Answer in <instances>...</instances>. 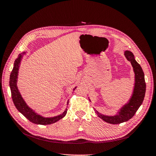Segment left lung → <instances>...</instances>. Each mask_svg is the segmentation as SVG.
Returning <instances> with one entry per match:
<instances>
[{
	"instance_id": "obj_1",
	"label": "left lung",
	"mask_w": 156,
	"mask_h": 156,
	"mask_svg": "<svg viewBox=\"0 0 156 156\" xmlns=\"http://www.w3.org/2000/svg\"><path fill=\"white\" fill-rule=\"evenodd\" d=\"M124 55L127 60L131 62L135 73V86L132 96L129 102L122 107L118 114L115 116H107L100 114L95 110L97 115L103 120L112 124H118L128 121L142 105L146 92V83L144 74L142 68L135 59L133 54L129 51H126Z\"/></svg>"
}]
</instances>
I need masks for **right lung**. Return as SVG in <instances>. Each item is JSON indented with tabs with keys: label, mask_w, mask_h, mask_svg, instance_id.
<instances>
[{
	"label": "right lung",
	"mask_w": 156,
	"mask_h": 156,
	"mask_svg": "<svg viewBox=\"0 0 156 156\" xmlns=\"http://www.w3.org/2000/svg\"><path fill=\"white\" fill-rule=\"evenodd\" d=\"M25 53L24 52V53L18 55V57L16 59L15 62H14L13 68L10 77V87L11 90L12 98L14 105H15L17 109L20 111L23 116H25L28 120L32 122V123L40 125H48L53 124L55 122L62 119V118L65 116V115H66L67 113V108L64 111L62 114H61L58 116L49 118L41 116V115L37 114L36 112H34V111H33L31 108H30L27 105L24 100L23 99L21 94L17 88V75L19 73L18 71L19 69H20L21 58H23V56L24 55ZM75 88H76V87H75ZM75 88L73 90H75ZM67 103H68V101Z\"/></svg>",
	"instance_id": "1"
}]
</instances>
